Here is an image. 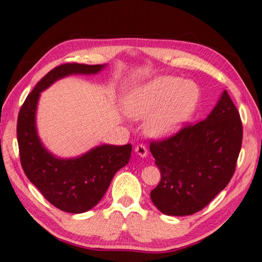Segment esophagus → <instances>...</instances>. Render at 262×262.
<instances>
[{"label": "esophagus", "mask_w": 262, "mask_h": 262, "mask_svg": "<svg viewBox=\"0 0 262 262\" xmlns=\"http://www.w3.org/2000/svg\"><path fill=\"white\" fill-rule=\"evenodd\" d=\"M135 152H136V155H138L140 157H142V158H145L146 156H147V150H146V147L143 145V144H138L136 147H135Z\"/></svg>", "instance_id": "1"}]
</instances>
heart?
<instances>
[{
	"mask_svg": "<svg viewBox=\"0 0 262 262\" xmlns=\"http://www.w3.org/2000/svg\"><path fill=\"white\" fill-rule=\"evenodd\" d=\"M200 101V91L192 81L179 77H160L138 87L125 100L127 114L145 119V130L156 137L177 133L189 120Z\"/></svg>",
	"mask_w": 262,
	"mask_h": 262,
	"instance_id": "b5f03b06",
	"label": "heart"
}]
</instances>
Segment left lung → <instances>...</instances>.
<instances>
[{
	"label": "left lung",
	"mask_w": 262,
	"mask_h": 262,
	"mask_svg": "<svg viewBox=\"0 0 262 262\" xmlns=\"http://www.w3.org/2000/svg\"><path fill=\"white\" fill-rule=\"evenodd\" d=\"M243 137L242 121L227 91L206 119L152 141L161 181L151 200L168 216H189L212 201L233 177Z\"/></svg>",
	"instance_id": "obj_1"
}]
</instances>
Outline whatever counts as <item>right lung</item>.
I'll return each instance as SVG.
<instances>
[{"instance_id":"obj_1","label":"right lung","mask_w":262,"mask_h":262,"mask_svg":"<svg viewBox=\"0 0 262 262\" xmlns=\"http://www.w3.org/2000/svg\"><path fill=\"white\" fill-rule=\"evenodd\" d=\"M105 64L64 63L49 71L25 100L19 111L17 137L26 176L48 201L69 213H81L103 198L115 173L130 159L132 144H103L77 158L61 159L46 150L36 129L40 92L69 75H95Z\"/></svg>"}]
</instances>
